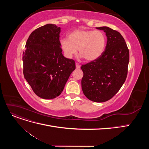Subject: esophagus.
Here are the masks:
<instances>
[{
	"instance_id": "1",
	"label": "esophagus",
	"mask_w": 149,
	"mask_h": 149,
	"mask_svg": "<svg viewBox=\"0 0 149 149\" xmlns=\"http://www.w3.org/2000/svg\"><path fill=\"white\" fill-rule=\"evenodd\" d=\"M76 68L77 69H78L80 68V65L78 63H76Z\"/></svg>"
}]
</instances>
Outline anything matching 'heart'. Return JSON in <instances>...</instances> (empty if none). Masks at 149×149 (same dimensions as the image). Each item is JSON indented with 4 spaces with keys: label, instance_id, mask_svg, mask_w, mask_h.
<instances>
[{
    "label": "heart",
    "instance_id": "1",
    "mask_svg": "<svg viewBox=\"0 0 149 149\" xmlns=\"http://www.w3.org/2000/svg\"><path fill=\"white\" fill-rule=\"evenodd\" d=\"M106 45V35L100 30H76L68 34L67 39L60 40L61 48L66 58H71L78 49L81 56L88 61L100 57Z\"/></svg>",
    "mask_w": 149,
    "mask_h": 149
}]
</instances>
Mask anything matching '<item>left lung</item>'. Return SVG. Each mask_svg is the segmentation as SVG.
Wrapping results in <instances>:
<instances>
[{"mask_svg":"<svg viewBox=\"0 0 149 149\" xmlns=\"http://www.w3.org/2000/svg\"><path fill=\"white\" fill-rule=\"evenodd\" d=\"M106 33L105 50L97 59L82 65V90L89 100L106 102L118 93L127 76L129 51L118 31L107 26L96 27Z\"/></svg>","mask_w":149,"mask_h":149,"instance_id":"1","label":"left lung"}]
</instances>
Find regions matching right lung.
I'll list each match as a JSON object with an SVG mask.
<instances>
[{"instance_id": "right-lung-1", "label": "right lung", "mask_w": 149, "mask_h": 149, "mask_svg": "<svg viewBox=\"0 0 149 149\" xmlns=\"http://www.w3.org/2000/svg\"><path fill=\"white\" fill-rule=\"evenodd\" d=\"M60 28L47 24L30 35L23 53L24 78L38 97L50 100L62 93L75 61L61 53Z\"/></svg>"}]
</instances>
